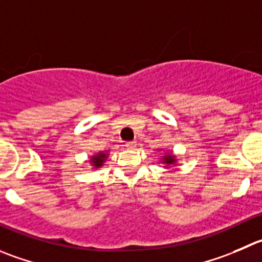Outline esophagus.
Returning <instances> with one entry per match:
<instances>
[{
  "label": "esophagus",
  "mask_w": 262,
  "mask_h": 262,
  "mask_svg": "<svg viewBox=\"0 0 262 262\" xmlns=\"http://www.w3.org/2000/svg\"><path fill=\"white\" fill-rule=\"evenodd\" d=\"M126 148L135 149L136 148V141H128V143H126Z\"/></svg>",
  "instance_id": "obj_1"
}]
</instances>
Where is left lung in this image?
I'll use <instances>...</instances> for the list:
<instances>
[{"mask_svg":"<svg viewBox=\"0 0 262 262\" xmlns=\"http://www.w3.org/2000/svg\"><path fill=\"white\" fill-rule=\"evenodd\" d=\"M173 161H175V159H173V157H172V156H170V154H168V156L164 157V162H166L167 164L173 163Z\"/></svg>","mask_w":262,"mask_h":262,"instance_id":"1","label":"left lung"}]
</instances>
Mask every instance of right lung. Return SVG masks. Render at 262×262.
<instances>
[{"label": "right lung", "mask_w": 262, "mask_h": 262, "mask_svg": "<svg viewBox=\"0 0 262 262\" xmlns=\"http://www.w3.org/2000/svg\"><path fill=\"white\" fill-rule=\"evenodd\" d=\"M104 158H105V154H98V156L92 157V162H94V164H95V167H100L101 163L104 162Z\"/></svg>", "instance_id": "1"}]
</instances>
